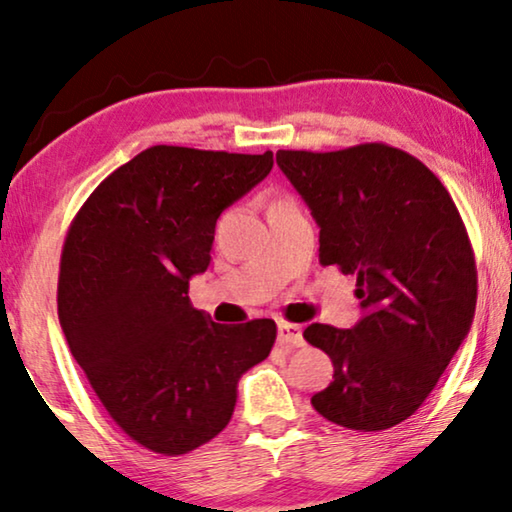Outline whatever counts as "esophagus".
Here are the masks:
<instances>
[{
  "label": "esophagus",
  "instance_id": "1",
  "mask_svg": "<svg viewBox=\"0 0 512 512\" xmlns=\"http://www.w3.org/2000/svg\"><path fill=\"white\" fill-rule=\"evenodd\" d=\"M279 343L290 345V348H302L304 345L302 327L293 325V322H279Z\"/></svg>",
  "mask_w": 512,
  "mask_h": 512
}]
</instances>
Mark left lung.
I'll use <instances>...</instances> for the list:
<instances>
[{
  "label": "left lung",
  "instance_id": "obj_1",
  "mask_svg": "<svg viewBox=\"0 0 512 512\" xmlns=\"http://www.w3.org/2000/svg\"><path fill=\"white\" fill-rule=\"evenodd\" d=\"M277 164L320 226V265L355 274L364 311L352 329H304L334 364V382L311 405L348 430L398 426L430 396L474 320L467 226L442 180L382 141L279 151Z\"/></svg>",
  "mask_w": 512,
  "mask_h": 512
}]
</instances>
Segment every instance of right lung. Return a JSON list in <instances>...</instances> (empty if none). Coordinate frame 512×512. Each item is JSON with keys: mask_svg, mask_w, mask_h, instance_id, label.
I'll return each mask as SVG.
<instances>
[{"mask_svg": "<svg viewBox=\"0 0 512 512\" xmlns=\"http://www.w3.org/2000/svg\"><path fill=\"white\" fill-rule=\"evenodd\" d=\"M263 155L151 146L70 222L57 306L68 348L132 442L185 455L229 426L240 375L270 355L274 320L219 325L187 297L224 208L272 169Z\"/></svg>", "mask_w": 512, "mask_h": 512, "instance_id": "obj_1", "label": "right lung"}]
</instances>
